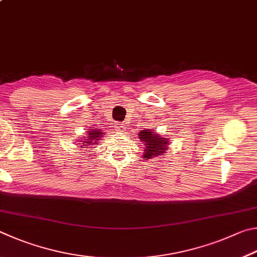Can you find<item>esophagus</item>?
<instances>
[{
  "instance_id": "esophagus-1",
  "label": "esophagus",
  "mask_w": 257,
  "mask_h": 257,
  "mask_svg": "<svg viewBox=\"0 0 257 257\" xmlns=\"http://www.w3.org/2000/svg\"><path fill=\"white\" fill-rule=\"evenodd\" d=\"M115 128H116L118 132H124L125 124H124V123H117V124L115 125Z\"/></svg>"
}]
</instances>
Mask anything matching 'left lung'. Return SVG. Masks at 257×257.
Wrapping results in <instances>:
<instances>
[{
    "mask_svg": "<svg viewBox=\"0 0 257 257\" xmlns=\"http://www.w3.org/2000/svg\"><path fill=\"white\" fill-rule=\"evenodd\" d=\"M139 136H140L141 142L145 145V154H143L145 160L154 158L155 156L163 155L168 149V139L157 134L154 132V130H143L139 132Z\"/></svg>",
    "mask_w": 257,
    "mask_h": 257,
    "instance_id": "1",
    "label": "left lung"
}]
</instances>
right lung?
<instances>
[{
    "label": "right lung",
    "instance_id": "1",
    "mask_svg": "<svg viewBox=\"0 0 257 257\" xmlns=\"http://www.w3.org/2000/svg\"><path fill=\"white\" fill-rule=\"evenodd\" d=\"M87 139H84L80 143L79 148H89V146H92L94 143H98V141L100 140L101 136L105 132H101L99 128H90V131H87Z\"/></svg>",
    "mask_w": 257,
    "mask_h": 257
}]
</instances>
